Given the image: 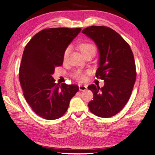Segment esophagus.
Wrapping results in <instances>:
<instances>
[{
	"instance_id": "obj_1",
	"label": "esophagus",
	"mask_w": 155,
	"mask_h": 155,
	"mask_svg": "<svg viewBox=\"0 0 155 155\" xmlns=\"http://www.w3.org/2000/svg\"><path fill=\"white\" fill-rule=\"evenodd\" d=\"M78 88H79L80 91H85L87 90V86L83 85V84H79V85H78Z\"/></svg>"
}]
</instances>
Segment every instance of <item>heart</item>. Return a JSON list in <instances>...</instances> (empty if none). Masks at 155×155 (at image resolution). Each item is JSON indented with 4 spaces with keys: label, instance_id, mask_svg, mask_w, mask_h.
<instances>
[{
    "label": "heart",
    "instance_id": "obj_1",
    "mask_svg": "<svg viewBox=\"0 0 155 155\" xmlns=\"http://www.w3.org/2000/svg\"><path fill=\"white\" fill-rule=\"evenodd\" d=\"M79 48L81 52H82L83 55L89 53V52H96V46L94 44L88 42L82 43L79 46ZM70 51V48L69 47L65 50L64 52V60H66L69 56V53ZM73 77L78 81H84L85 79V74L81 70H77L73 73Z\"/></svg>",
    "mask_w": 155,
    "mask_h": 155
}]
</instances>
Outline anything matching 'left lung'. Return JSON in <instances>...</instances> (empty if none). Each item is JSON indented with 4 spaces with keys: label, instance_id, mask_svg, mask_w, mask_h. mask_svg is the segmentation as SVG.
Masks as SVG:
<instances>
[{
    "label": "left lung",
    "instance_id": "8db88e82",
    "mask_svg": "<svg viewBox=\"0 0 155 155\" xmlns=\"http://www.w3.org/2000/svg\"><path fill=\"white\" fill-rule=\"evenodd\" d=\"M82 33L94 41L99 52L96 77L104 80L100 88L94 84L87 88L94 94L89 109L101 117L116 115L127 103L136 79L134 57L129 45L111 28L91 26Z\"/></svg>",
    "mask_w": 155,
    "mask_h": 155
}]
</instances>
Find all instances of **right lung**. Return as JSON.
Instances as JSON below:
<instances>
[{"label":"right lung","instance_id":"1","mask_svg":"<svg viewBox=\"0 0 155 155\" xmlns=\"http://www.w3.org/2000/svg\"><path fill=\"white\" fill-rule=\"evenodd\" d=\"M81 28H51L35 34L25 46L19 79L27 103L44 119L59 118L78 91L77 85L56 84L52 74L64 61V52Z\"/></svg>","mask_w":155,"mask_h":155}]
</instances>
